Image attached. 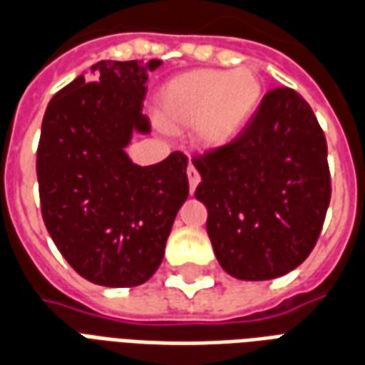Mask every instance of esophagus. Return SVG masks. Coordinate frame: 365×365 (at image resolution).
<instances>
[{"label": "esophagus", "mask_w": 365, "mask_h": 365, "mask_svg": "<svg viewBox=\"0 0 365 365\" xmlns=\"http://www.w3.org/2000/svg\"><path fill=\"white\" fill-rule=\"evenodd\" d=\"M187 180H190V191L193 193L195 191V187H197V183L201 182V175H199V172L193 168V164H190L187 166Z\"/></svg>", "instance_id": "34e87169"}]
</instances>
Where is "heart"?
Returning <instances> with one entry per match:
<instances>
[{"mask_svg":"<svg viewBox=\"0 0 365 365\" xmlns=\"http://www.w3.org/2000/svg\"><path fill=\"white\" fill-rule=\"evenodd\" d=\"M262 80L250 66L193 70L164 86L158 99L162 125L170 130L193 127L203 146L230 143L262 99Z\"/></svg>","mask_w":365,"mask_h":365,"instance_id":"1","label":"heart"}]
</instances>
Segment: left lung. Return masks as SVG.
Returning a JSON list of instances; mask_svg holds the SVG:
<instances>
[{
  "instance_id": "8db88e82",
  "label": "left lung",
  "mask_w": 365,
  "mask_h": 365,
  "mask_svg": "<svg viewBox=\"0 0 365 365\" xmlns=\"http://www.w3.org/2000/svg\"><path fill=\"white\" fill-rule=\"evenodd\" d=\"M222 269L264 282L303 264L330 203L327 138L311 105L275 88L229 144L193 158Z\"/></svg>"
}]
</instances>
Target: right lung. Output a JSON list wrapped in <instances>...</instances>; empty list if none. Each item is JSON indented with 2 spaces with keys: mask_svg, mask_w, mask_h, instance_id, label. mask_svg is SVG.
Returning a JSON list of instances; mask_svg holds the SVG:
<instances>
[{
  "mask_svg": "<svg viewBox=\"0 0 365 365\" xmlns=\"http://www.w3.org/2000/svg\"><path fill=\"white\" fill-rule=\"evenodd\" d=\"M162 60H101L52 97L36 150L41 211L60 254L88 282L135 287L158 269L190 195L187 158L138 166L125 152L143 115L148 72Z\"/></svg>",
  "mask_w": 365,
  "mask_h": 365,
  "instance_id": "obj_1",
  "label": "right lung"
}]
</instances>
